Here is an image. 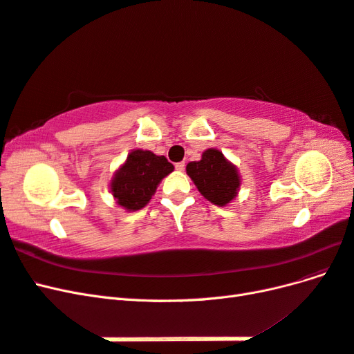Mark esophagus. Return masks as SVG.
Here are the masks:
<instances>
[{
  "label": "esophagus",
  "mask_w": 354,
  "mask_h": 354,
  "mask_svg": "<svg viewBox=\"0 0 354 354\" xmlns=\"http://www.w3.org/2000/svg\"><path fill=\"white\" fill-rule=\"evenodd\" d=\"M185 162H178V164H176V169L177 171H185Z\"/></svg>",
  "instance_id": "1"
}]
</instances>
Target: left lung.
Returning a JSON list of instances; mask_svg holds the SVG:
<instances>
[{
  "instance_id": "8db88e82",
  "label": "left lung",
  "mask_w": 354,
  "mask_h": 354,
  "mask_svg": "<svg viewBox=\"0 0 354 354\" xmlns=\"http://www.w3.org/2000/svg\"><path fill=\"white\" fill-rule=\"evenodd\" d=\"M186 173L201 195L214 205L226 207L239 194V169L218 149H207L199 160L187 164Z\"/></svg>"
}]
</instances>
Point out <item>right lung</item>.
Here are the masks:
<instances>
[{"label": "right lung", "instance_id": "add662e5", "mask_svg": "<svg viewBox=\"0 0 354 354\" xmlns=\"http://www.w3.org/2000/svg\"><path fill=\"white\" fill-rule=\"evenodd\" d=\"M173 171L174 165L165 156L134 149L111 178L109 189L115 203L127 212L145 208L162 178Z\"/></svg>", "mask_w": 354, "mask_h": 354}]
</instances>
